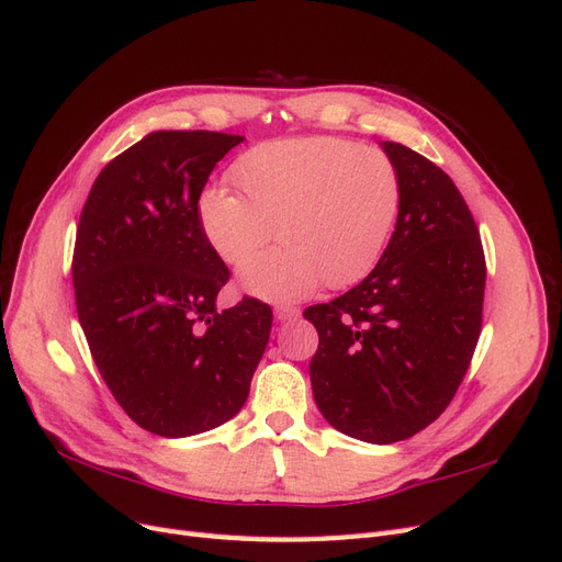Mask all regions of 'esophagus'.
<instances>
[{"label": "esophagus", "mask_w": 562, "mask_h": 562, "mask_svg": "<svg viewBox=\"0 0 562 562\" xmlns=\"http://www.w3.org/2000/svg\"><path fill=\"white\" fill-rule=\"evenodd\" d=\"M274 314H277L279 321H293V318L300 316V310L297 307H288V304H279V307L274 310Z\"/></svg>", "instance_id": "1"}]
</instances>
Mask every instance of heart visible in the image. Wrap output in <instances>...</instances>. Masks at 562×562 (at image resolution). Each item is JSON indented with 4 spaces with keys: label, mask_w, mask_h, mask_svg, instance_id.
<instances>
[{
    "label": "heart",
    "mask_w": 562,
    "mask_h": 562,
    "mask_svg": "<svg viewBox=\"0 0 562 562\" xmlns=\"http://www.w3.org/2000/svg\"><path fill=\"white\" fill-rule=\"evenodd\" d=\"M234 180L246 196L206 187L199 223L232 267L246 265L277 227L283 246L241 271L246 291L271 302L366 279L401 209V176L386 151L330 135L255 145L236 161Z\"/></svg>",
    "instance_id": "heart-1"
}]
</instances>
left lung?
I'll use <instances>...</instances> for the list:
<instances>
[{"instance_id": "8db88e82", "label": "left lung", "mask_w": 562, "mask_h": 562, "mask_svg": "<svg viewBox=\"0 0 562 562\" xmlns=\"http://www.w3.org/2000/svg\"><path fill=\"white\" fill-rule=\"evenodd\" d=\"M401 176L396 229L378 267L304 310L318 333L314 401L337 431L396 443L440 417L462 384L483 326L479 227L446 171L382 143Z\"/></svg>"}]
</instances>
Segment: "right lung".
<instances>
[{
	"label": "right lung",
	"instance_id": "obj_1",
	"mask_svg": "<svg viewBox=\"0 0 562 562\" xmlns=\"http://www.w3.org/2000/svg\"><path fill=\"white\" fill-rule=\"evenodd\" d=\"M241 135L155 131L95 178L77 227V316L114 401L149 434L182 438L241 411L271 330L269 304L217 312L229 269L199 196Z\"/></svg>",
	"mask_w": 562,
	"mask_h": 562
}]
</instances>
